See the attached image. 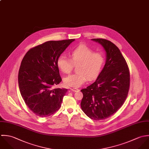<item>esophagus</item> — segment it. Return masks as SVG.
<instances>
[{"label":"esophagus","instance_id":"34e87169","mask_svg":"<svg viewBox=\"0 0 149 149\" xmlns=\"http://www.w3.org/2000/svg\"><path fill=\"white\" fill-rule=\"evenodd\" d=\"M71 91H73V92H77V91H79V89H74V88H72V89H70Z\"/></svg>","mask_w":149,"mask_h":149}]
</instances>
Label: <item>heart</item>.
<instances>
[{
    "instance_id": "b5f03b06",
    "label": "heart",
    "mask_w": 149,
    "mask_h": 149,
    "mask_svg": "<svg viewBox=\"0 0 149 149\" xmlns=\"http://www.w3.org/2000/svg\"><path fill=\"white\" fill-rule=\"evenodd\" d=\"M69 59L64 55H61L57 60V65L60 70L65 74H69L73 64L78 65L75 74L70 75L63 80L64 85L68 88H78L82 86L88 79H95L100 73L105 58L100 52H93V51L86 45H80L70 54Z\"/></svg>"
}]
</instances>
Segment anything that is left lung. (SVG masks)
I'll return each instance as SVG.
<instances>
[{"instance_id": "1", "label": "left lung", "mask_w": 149, "mask_h": 149, "mask_svg": "<svg viewBox=\"0 0 149 149\" xmlns=\"http://www.w3.org/2000/svg\"><path fill=\"white\" fill-rule=\"evenodd\" d=\"M92 41L101 44L106 53L105 65L95 81L81 90L82 111L95 120L107 119L115 112L125 101L130 87V72L119 48L103 38Z\"/></svg>"}]
</instances>
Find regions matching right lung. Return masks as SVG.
<instances>
[{
	"label": "right lung",
	"mask_w": 149,
	"mask_h": 149,
	"mask_svg": "<svg viewBox=\"0 0 149 149\" xmlns=\"http://www.w3.org/2000/svg\"><path fill=\"white\" fill-rule=\"evenodd\" d=\"M74 41H47L30 49L21 61L19 91L28 107L40 117L49 116L60 108L67 89H52L61 81L57 60Z\"/></svg>",
	"instance_id": "right-lung-1"
}]
</instances>
